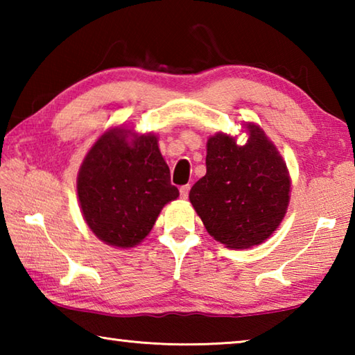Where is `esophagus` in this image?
<instances>
[{"label": "esophagus", "instance_id": "1", "mask_svg": "<svg viewBox=\"0 0 355 355\" xmlns=\"http://www.w3.org/2000/svg\"><path fill=\"white\" fill-rule=\"evenodd\" d=\"M180 196H182V199H188L189 196V184H184L180 188Z\"/></svg>", "mask_w": 355, "mask_h": 355}]
</instances>
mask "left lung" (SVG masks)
Masks as SVG:
<instances>
[{"mask_svg": "<svg viewBox=\"0 0 355 355\" xmlns=\"http://www.w3.org/2000/svg\"><path fill=\"white\" fill-rule=\"evenodd\" d=\"M236 146L219 133L207 144V173L191 188L189 200L214 239L248 249L272 235L290 202L286 164L257 125Z\"/></svg>", "mask_w": 355, "mask_h": 355, "instance_id": "1", "label": "left lung"}]
</instances>
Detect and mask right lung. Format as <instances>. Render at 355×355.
I'll use <instances>...</instances> for the list:
<instances>
[{"instance_id":"add662e5","label":"right lung","mask_w":355,"mask_h":355,"mask_svg":"<svg viewBox=\"0 0 355 355\" xmlns=\"http://www.w3.org/2000/svg\"><path fill=\"white\" fill-rule=\"evenodd\" d=\"M128 130L106 131L89 150L78 175L84 220L101 241L133 248L146 238L178 189L152 135L128 142Z\"/></svg>"}]
</instances>
